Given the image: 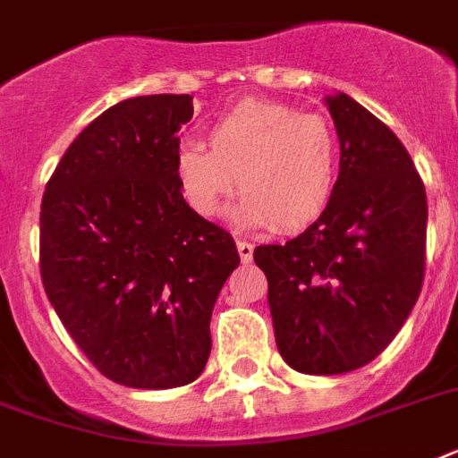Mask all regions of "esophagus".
Instances as JSON below:
<instances>
[{
  "label": "esophagus",
  "mask_w": 458,
  "mask_h": 458,
  "mask_svg": "<svg viewBox=\"0 0 458 458\" xmlns=\"http://www.w3.org/2000/svg\"><path fill=\"white\" fill-rule=\"evenodd\" d=\"M237 254H240V259L244 263H249L251 259H254V244L247 240H240L237 242Z\"/></svg>",
  "instance_id": "obj_1"
}]
</instances>
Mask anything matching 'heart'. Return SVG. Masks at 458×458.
I'll use <instances>...</instances> for the list:
<instances>
[{
	"label": "heart",
	"mask_w": 458,
	"mask_h": 458,
	"mask_svg": "<svg viewBox=\"0 0 458 458\" xmlns=\"http://www.w3.org/2000/svg\"><path fill=\"white\" fill-rule=\"evenodd\" d=\"M209 148L183 140L176 181L195 214H223L240 181L244 197L233 216L249 228L273 223L296 233L318 221L338 183L341 148L334 126L282 103L244 100L207 133Z\"/></svg>",
	"instance_id": "heart-1"
}]
</instances>
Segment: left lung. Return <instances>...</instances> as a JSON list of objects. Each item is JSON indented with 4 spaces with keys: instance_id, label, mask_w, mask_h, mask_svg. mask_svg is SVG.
Here are the masks:
<instances>
[{
    "instance_id": "left-lung-1",
    "label": "left lung",
    "mask_w": 458,
    "mask_h": 458,
    "mask_svg": "<svg viewBox=\"0 0 458 458\" xmlns=\"http://www.w3.org/2000/svg\"><path fill=\"white\" fill-rule=\"evenodd\" d=\"M341 166L332 202L287 244H261L275 341L292 369L334 377L381 355L426 266V188L395 133L348 94L325 98Z\"/></svg>"
}]
</instances>
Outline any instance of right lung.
Here are the masks:
<instances>
[{"mask_svg":"<svg viewBox=\"0 0 458 458\" xmlns=\"http://www.w3.org/2000/svg\"><path fill=\"white\" fill-rule=\"evenodd\" d=\"M192 96L107 107L48 178L39 214L44 292L74 344L114 384L176 388L202 374L211 310L240 266L235 242L176 181Z\"/></svg>","mask_w":458,"mask_h":458,"instance_id":"add662e5","label":"right lung"}]
</instances>
